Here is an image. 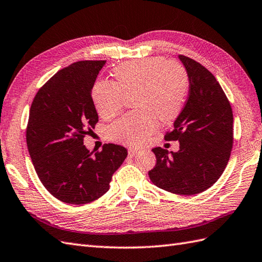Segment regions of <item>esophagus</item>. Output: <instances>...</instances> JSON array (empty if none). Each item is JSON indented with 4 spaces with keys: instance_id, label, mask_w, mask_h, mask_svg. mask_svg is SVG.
<instances>
[{
    "instance_id": "obj_1",
    "label": "esophagus",
    "mask_w": 262,
    "mask_h": 262,
    "mask_svg": "<svg viewBox=\"0 0 262 262\" xmlns=\"http://www.w3.org/2000/svg\"><path fill=\"white\" fill-rule=\"evenodd\" d=\"M137 153H138V149L133 148V147H129V148H128V154H129V156H135Z\"/></svg>"
}]
</instances>
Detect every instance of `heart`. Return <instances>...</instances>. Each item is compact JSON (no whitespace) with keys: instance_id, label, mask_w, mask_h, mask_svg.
Instances as JSON below:
<instances>
[{"instance_id":"b5f03b06","label":"heart","mask_w":262,"mask_h":262,"mask_svg":"<svg viewBox=\"0 0 262 262\" xmlns=\"http://www.w3.org/2000/svg\"><path fill=\"white\" fill-rule=\"evenodd\" d=\"M115 81L101 80L93 88V100L99 116L112 118L123 109L125 97L132 96L137 108L109 128L117 142L138 146L146 142L157 126L174 120L183 109L188 77L183 66L150 57L120 63L114 69Z\"/></svg>"}]
</instances>
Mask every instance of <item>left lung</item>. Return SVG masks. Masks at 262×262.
Listing matches in <instances>:
<instances>
[{"mask_svg":"<svg viewBox=\"0 0 262 262\" xmlns=\"http://www.w3.org/2000/svg\"><path fill=\"white\" fill-rule=\"evenodd\" d=\"M184 64L190 90L184 108L167 132L165 141H179L180 150H151L156 164L148 172L160 188L179 195L208 190L220 179L233 146V114L215 77L201 63L179 56Z\"/></svg>","mask_w":262,"mask_h":262,"instance_id":"8db88e82","label":"left lung"}]
</instances>
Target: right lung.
<instances>
[{"instance_id":"add662e5","label":"right lung","mask_w":262,"mask_h":262,"mask_svg":"<svg viewBox=\"0 0 262 262\" xmlns=\"http://www.w3.org/2000/svg\"><path fill=\"white\" fill-rule=\"evenodd\" d=\"M105 60H84L59 70L36 93L30 108L27 145L48 192L64 203L86 204L109 190L127 157L120 145L90 151L83 137L98 123L91 97Z\"/></svg>"}]
</instances>
